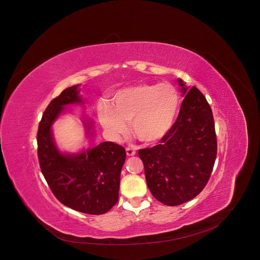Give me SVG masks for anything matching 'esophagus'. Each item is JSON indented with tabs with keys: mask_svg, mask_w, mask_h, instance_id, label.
I'll return each mask as SVG.
<instances>
[{
	"mask_svg": "<svg viewBox=\"0 0 260 260\" xmlns=\"http://www.w3.org/2000/svg\"><path fill=\"white\" fill-rule=\"evenodd\" d=\"M125 151H126V155L127 156H135L136 155V151L133 148H126Z\"/></svg>",
	"mask_w": 260,
	"mask_h": 260,
	"instance_id": "1",
	"label": "esophagus"
}]
</instances>
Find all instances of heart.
Here are the masks:
<instances>
[{"mask_svg": "<svg viewBox=\"0 0 260 260\" xmlns=\"http://www.w3.org/2000/svg\"><path fill=\"white\" fill-rule=\"evenodd\" d=\"M181 99L175 86L163 82L139 83L117 91L112 106L99 107V120L108 136L118 141L127 133L131 121L133 134L147 144L157 143L174 127Z\"/></svg>", "mask_w": 260, "mask_h": 260, "instance_id": "obj_1", "label": "heart"}]
</instances>
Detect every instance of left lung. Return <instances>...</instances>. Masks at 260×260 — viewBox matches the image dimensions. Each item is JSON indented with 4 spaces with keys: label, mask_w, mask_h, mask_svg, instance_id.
I'll use <instances>...</instances> for the list:
<instances>
[{
    "label": "left lung",
    "mask_w": 260,
    "mask_h": 260,
    "mask_svg": "<svg viewBox=\"0 0 260 260\" xmlns=\"http://www.w3.org/2000/svg\"><path fill=\"white\" fill-rule=\"evenodd\" d=\"M178 82L185 99L174 127L159 145L139 150L150 192L168 206L188 202L204 189L217 152L209 104L196 86Z\"/></svg>",
    "instance_id": "8db88e82"
}]
</instances>
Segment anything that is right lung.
<instances>
[{
  "label": "right lung",
  "instance_id": "obj_1",
  "mask_svg": "<svg viewBox=\"0 0 260 260\" xmlns=\"http://www.w3.org/2000/svg\"><path fill=\"white\" fill-rule=\"evenodd\" d=\"M79 84L65 89L45 110L38 131V155L43 175L56 198L67 207L88 214L108 212L118 201L125 150L103 142L77 152L59 149L53 125L70 105L84 107ZM86 140L95 136L94 120L81 116Z\"/></svg>",
  "mask_w": 260,
  "mask_h": 260
}]
</instances>
